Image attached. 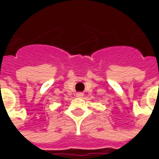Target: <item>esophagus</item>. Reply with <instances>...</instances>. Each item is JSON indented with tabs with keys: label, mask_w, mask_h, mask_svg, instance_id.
Here are the masks:
<instances>
[{
	"label": "esophagus",
	"mask_w": 159,
	"mask_h": 159,
	"mask_svg": "<svg viewBox=\"0 0 159 159\" xmlns=\"http://www.w3.org/2000/svg\"><path fill=\"white\" fill-rule=\"evenodd\" d=\"M83 95H84V94H83L82 92H78V93H76L77 97H82Z\"/></svg>",
	"instance_id": "1"
}]
</instances>
